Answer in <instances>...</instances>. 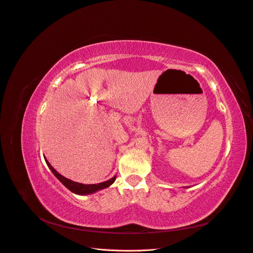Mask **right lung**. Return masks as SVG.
I'll return each mask as SVG.
<instances>
[{
	"label": "right lung",
	"instance_id": "1",
	"mask_svg": "<svg viewBox=\"0 0 253 253\" xmlns=\"http://www.w3.org/2000/svg\"><path fill=\"white\" fill-rule=\"evenodd\" d=\"M46 163L48 167L50 168V170L52 171V173L59 178L60 182L65 186L67 187V188L72 191L73 193H77V194H89V193H93L97 190H101V189H104V188H107V187H109L113 182L116 181V176H113L112 178H110V180L106 181V182H103V183H99V184H92V185H85V184H81V183H77V182H73L71 180H68V178L64 177L63 175H61L59 172H56V170L49 164V162H48L46 159H45Z\"/></svg>",
	"mask_w": 253,
	"mask_h": 253
}]
</instances>
